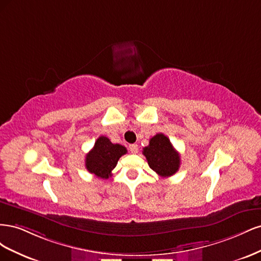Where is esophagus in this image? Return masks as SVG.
Instances as JSON below:
<instances>
[{"mask_svg":"<svg viewBox=\"0 0 261 261\" xmlns=\"http://www.w3.org/2000/svg\"><path fill=\"white\" fill-rule=\"evenodd\" d=\"M129 151L132 152V153H137L138 152V146L137 145H135V144H132V145H129Z\"/></svg>","mask_w":261,"mask_h":261,"instance_id":"34e87169","label":"esophagus"}]
</instances>
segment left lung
Returning a JSON list of instances; mask_svg holds the SVG:
<instances>
[{"label":"left lung","mask_w":261,"mask_h":261,"mask_svg":"<svg viewBox=\"0 0 261 261\" xmlns=\"http://www.w3.org/2000/svg\"><path fill=\"white\" fill-rule=\"evenodd\" d=\"M143 154L146 156L150 169L161 177L174 175L179 169V154L163 134H156L150 138L149 145L143 149Z\"/></svg>","instance_id":"left-lung-1"}]
</instances>
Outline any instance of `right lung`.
I'll return each mask as SVG.
<instances>
[{"mask_svg":"<svg viewBox=\"0 0 261 261\" xmlns=\"http://www.w3.org/2000/svg\"><path fill=\"white\" fill-rule=\"evenodd\" d=\"M127 150L122 145L112 144L106 136H100L86 155V169L99 178H109L118 159Z\"/></svg>","mask_w":261,"mask_h":261,"instance_id":"obj_1","label":"right lung"}]
</instances>
